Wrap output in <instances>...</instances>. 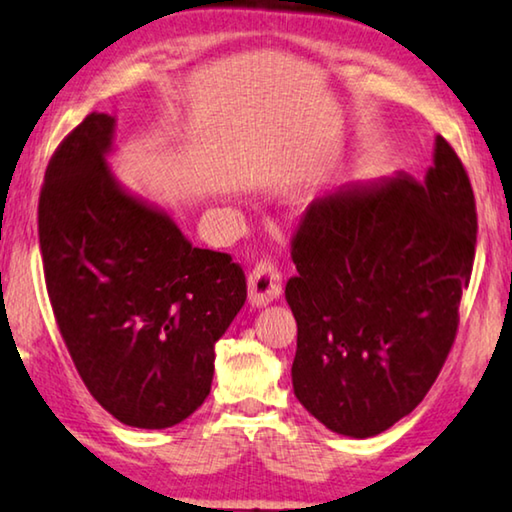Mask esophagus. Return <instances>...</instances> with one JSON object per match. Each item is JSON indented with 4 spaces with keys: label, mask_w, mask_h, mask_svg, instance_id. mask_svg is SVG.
Instances as JSON below:
<instances>
[{
    "label": "esophagus",
    "mask_w": 512,
    "mask_h": 512,
    "mask_svg": "<svg viewBox=\"0 0 512 512\" xmlns=\"http://www.w3.org/2000/svg\"><path fill=\"white\" fill-rule=\"evenodd\" d=\"M249 302L251 307H265L281 295V272L277 263L261 261L249 274Z\"/></svg>",
    "instance_id": "1"
}]
</instances>
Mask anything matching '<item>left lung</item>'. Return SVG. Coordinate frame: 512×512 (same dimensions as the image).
Instances as JSON below:
<instances>
[{"instance_id":"obj_1","label":"left lung","mask_w":512,"mask_h":512,"mask_svg":"<svg viewBox=\"0 0 512 512\" xmlns=\"http://www.w3.org/2000/svg\"><path fill=\"white\" fill-rule=\"evenodd\" d=\"M476 201L446 138L422 180L351 182L307 207L293 238V392L332 432L369 439L439 376L476 256Z\"/></svg>"}]
</instances>
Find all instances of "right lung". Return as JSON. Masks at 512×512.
I'll use <instances>...</instances> for the list:
<instances>
[{
  "label": "right lung",
  "instance_id": "1",
  "mask_svg": "<svg viewBox=\"0 0 512 512\" xmlns=\"http://www.w3.org/2000/svg\"><path fill=\"white\" fill-rule=\"evenodd\" d=\"M115 117L92 113L50 159L39 198L43 272L87 390L129 427L166 429L210 395L214 344L247 300L231 256L191 244L108 166Z\"/></svg>",
  "mask_w": 512,
  "mask_h": 512
}]
</instances>
